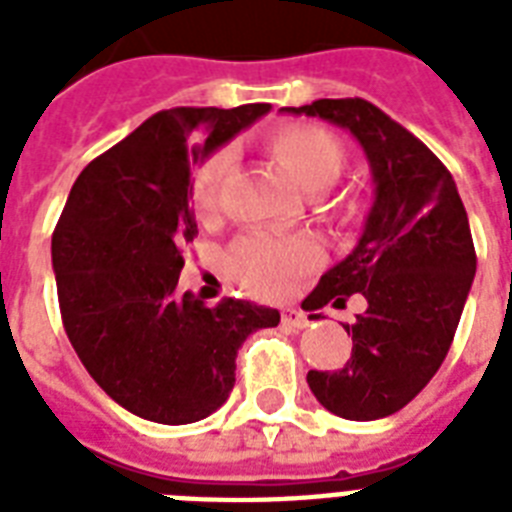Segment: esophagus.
I'll use <instances>...</instances> for the list:
<instances>
[{"label": "esophagus", "instance_id": "34e87169", "mask_svg": "<svg viewBox=\"0 0 512 512\" xmlns=\"http://www.w3.org/2000/svg\"><path fill=\"white\" fill-rule=\"evenodd\" d=\"M281 327H287V329L308 327V316H305L303 311H297V308H284V311H281Z\"/></svg>", "mask_w": 512, "mask_h": 512}]
</instances>
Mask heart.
I'll return each instance as SVG.
<instances>
[{"label": "heart", "mask_w": 512, "mask_h": 512, "mask_svg": "<svg viewBox=\"0 0 512 512\" xmlns=\"http://www.w3.org/2000/svg\"><path fill=\"white\" fill-rule=\"evenodd\" d=\"M271 151L281 167L308 191L327 188L337 180L345 164V146L335 132L321 124H287L271 135ZM233 170L228 148L215 151L199 164L193 175V204L201 215L215 212L220 193ZM321 244L313 236H268L244 233L228 249V271L241 287L260 297H281L295 287V281L316 268Z\"/></svg>", "instance_id": "1"}]
</instances>
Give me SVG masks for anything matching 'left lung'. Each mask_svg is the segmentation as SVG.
Segmentation results:
<instances>
[{
  "label": "left lung",
  "mask_w": 512,
  "mask_h": 512,
  "mask_svg": "<svg viewBox=\"0 0 512 512\" xmlns=\"http://www.w3.org/2000/svg\"><path fill=\"white\" fill-rule=\"evenodd\" d=\"M281 111L350 130L372 167L374 204L364 233L303 308H345L350 295H364L366 311L345 324L353 335L348 364L337 372L311 369L308 385L337 417L380 420L404 409L452 348L476 276L468 212L441 159L369 100L324 98Z\"/></svg>",
  "instance_id": "obj_1"
}]
</instances>
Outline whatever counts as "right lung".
Listing matches in <instances>:
<instances>
[{
    "mask_svg": "<svg viewBox=\"0 0 512 512\" xmlns=\"http://www.w3.org/2000/svg\"><path fill=\"white\" fill-rule=\"evenodd\" d=\"M268 103L159 111L76 177L52 233L66 335L90 377L127 412L162 425L204 420L236 382V353L279 311L180 292L196 236L191 170L268 114Z\"/></svg>",
    "mask_w": 512,
    "mask_h": 512,
    "instance_id": "add662e5",
    "label": "right lung"
}]
</instances>
